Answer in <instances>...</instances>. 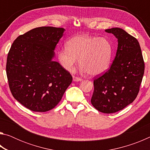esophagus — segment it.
Masks as SVG:
<instances>
[{
  "instance_id": "esophagus-1",
  "label": "esophagus",
  "mask_w": 150,
  "mask_h": 150,
  "mask_svg": "<svg viewBox=\"0 0 150 150\" xmlns=\"http://www.w3.org/2000/svg\"><path fill=\"white\" fill-rule=\"evenodd\" d=\"M73 81H81L83 80L81 78L78 77H75V76H73Z\"/></svg>"
}]
</instances>
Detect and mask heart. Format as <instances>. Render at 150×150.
<instances>
[{"instance_id": "heart-1", "label": "heart", "mask_w": 150, "mask_h": 150, "mask_svg": "<svg viewBox=\"0 0 150 150\" xmlns=\"http://www.w3.org/2000/svg\"><path fill=\"white\" fill-rule=\"evenodd\" d=\"M113 47L105 38L79 35L66 42L58 50L57 57L65 70L72 71L79 59L81 71L91 76L103 74L110 65Z\"/></svg>"}]
</instances>
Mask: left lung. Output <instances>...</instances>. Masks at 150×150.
Listing matches in <instances>:
<instances>
[{
    "label": "left lung",
    "instance_id": "obj_1",
    "mask_svg": "<svg viewBox=\"0 0 150 150\" xmlns=\"http://www.w3.org/2000/svg\"><path fill=\"white\" fill-rule=\"evenodd\" d=\"M118 39L117 52L110 69L94 79L91 104L110 114L122 110L135 100L143 78L144 62L138 40L119 28L105 30Z\"/></svg>",
    "mask_w": 150,
    "mask_h": 150
}]
</instances>
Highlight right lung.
I'll return each mask as SVG.
<instances>
[{"label": "right lung", "instance_id": "add662e5", "mask_svg": "<svg viewBox=\"0 0 150 150\" xmlns=\"http://www.w3.org/2000/svg\"><path fill=\"white\" fill-rule=\"evenodd\" d=\"M63 28H35L14 40L7 56L6 75L15 99L34 112H46L56 106L73 77L53 61Z\"/></svg>", "mask_w": 150, "mask_h": 150}]
</instances>
